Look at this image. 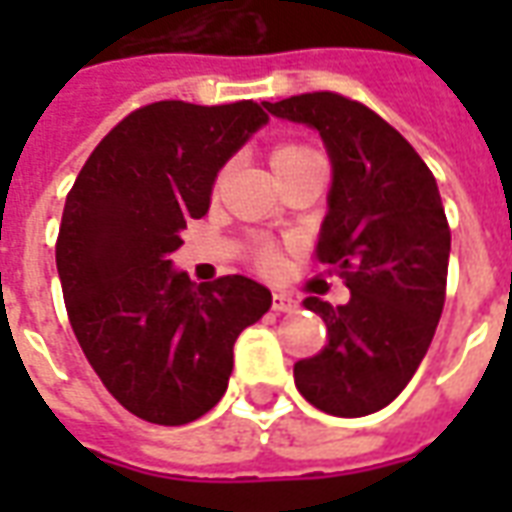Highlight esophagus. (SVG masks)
Returning <instances> with one entry per match:
<instances>
[{"mask_svg":"<svg viewBox=\"0 0 512 512\" xmlns=\"http://www.w3.org/2000/svg\"><path fill=\"white\" fill-rule=\"evenodd\" d=\"M271 307L277 312H293L299 307V301L293 299L290 293H274V299H271Z\"/></svg>","mask_w":512,"mask_h":512,"instance_id":"obj_1","label":"esophagus"}]
</instances>
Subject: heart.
Returning <instances> with one entry per match:
<instances>
[{
	"label": "heart",
	"mask_w": 512,
	"mask_h": 512,
	"mask_svg": "<svg viewBox=\"0 0 512 512\" xmlns=\"http://www.w3.org/2000/svg\"><path fill=\"white\" fill-rule=\"evenodd\" d=\"M315 158H321L312 147L307 145H296V142H285V145H277L271 150V167L277 175L282 172H288V169L299 167V164H307V161H315ZM255 263L263 271H274L279 266V255L274 246L260 244L255 249Z\"/></svg>",
	"instance_id": "heart-1"
}]
</instances>
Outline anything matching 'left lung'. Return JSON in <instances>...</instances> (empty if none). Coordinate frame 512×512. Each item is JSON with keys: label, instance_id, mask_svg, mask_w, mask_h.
<instances>
[{"label": "left lung", "instance_id": "obj_1", "mask_svg": "<svg viewBox=\"0 0 512 512\" xmlns=\"http://www.w3.org/2000/svg\"><path fill=\"white\" fill-rule=\"evenodd\" d=\"M266 109L315 128L329 150L334 178L315 257L351 290L340 307L304 299L329 343L296 362L293 378L326 414L365 417L406 389L439 326L450 263L439 186L417 150L359 101L304 93Z\"/></svg>", "mask_w": 512, "mask_h": 512}]
</instances>
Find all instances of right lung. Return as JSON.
I'll return each instance as SVG.
<instances>
[{
  "instance_id": "obj_1",
  "label": "right lung",
  "mask_w": 512,
  "mask_h": 512,
  "mask_svg": "<svg viewBox=\"0 0 512 512\" xmlns=\"http://www.w3.org/2000/svg\"><path fill=\"white\" fill-rule=\"evenodd\" d=\"M263 106H142L98 142L68 191L57 271L73 334L117 403L153 425L208 414L238 334L271 307L255 279L194 285L169 260L186 222L208 213L224 161L268 123Z\"/></svg>"
}]
</instances>
